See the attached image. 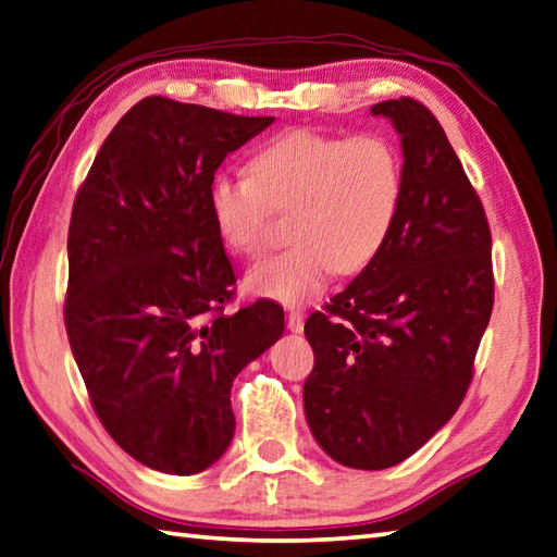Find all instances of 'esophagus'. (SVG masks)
Here are the masks:
<instances>
[{
    "instance_id": "obj_1",
    "label": "esophagus",
    "mask_w": 557,
    "mask_h": 557,
    "mask_svg": "<svg viewBox=\"0 0 557 557\" xmlns=\"http://www.w3.org/2000/svg\"><path fill=\"white\" fill-rule=\"evenodd\" d=\"M286 326L290 333H302L305 329V314L300 310H290L286 317Z\"/></svg>"
}]
</instances>
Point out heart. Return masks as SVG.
I'll return each mask as SVG.
<instances>
[{
  "label": "heart",
  "instance_id": "obj_1",
  "mask_svg": "<svg viewBox=\"0 0 557 557\" xmlns=\"http://www.w3.org/2000/svg\"><path fill=\"white\" fill-rule=\"evenodd\" d=\"M403 159L383 135H326L298 128L269 140L250 171L224 169L209 185L221 240L245 257L269 245L271 207H293L286 252L247 271L259 298L302 305L333 271L364 269L388 240L403 202Z\"/></svg>",
  "mask_w": 557,
  "mask_h": 557
}]
</instances>
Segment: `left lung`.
Wrapping results in <instances>:
<instances>
[{"label": "left lung", "mask_w": 557, "mask_h": 557, "mask_svg": "<svg viewBox=\"0 0 557 557\" xmlns=\"http://www.w3.org/2000/svg\"><path fill=\"white\" fill-rule=\"evenodd\" d=\"M372 114L400 135V212L372 262L305 324L307 424L352 469L407 460L457 412L493 310L488 221L446 131L410 97Z\"/></svg>", "instance_id": "left-lung-1"}]
</instances>
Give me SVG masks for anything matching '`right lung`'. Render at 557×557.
Listing matches in <instances>:
<instances>
[{
	"label": "right lung",
	"instance_id": "add662e5",
	"mask_svg": "<svg viewBox=\"0 0 557 557\" xmlns=\"http://www.w3.org/2000/svg\"><path fill=\"white\" fill-rule=\"evenodd\" d=\"M274 116L145 97L107 135L73 202L64 307L97 417L133 460L188 476L236 431L231 386L283 336V310L226 314L236 274L209 185Z\"/></svg>",
	"mask_w": 557,
	"mask_h": 557
}]
</instances>
